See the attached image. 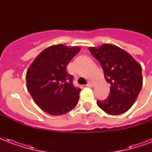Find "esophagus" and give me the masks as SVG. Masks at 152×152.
I'll use <instances>...</instances> for the list:
<instances>
[{
    "label": "esophagus",
    "instance_id": "esophagus-1",
    "mask_svg": "<svg viewBox=\"0 0 152 152\" xmlns=\"http://www.w3.org/2000/svg\"><path fill=\"white\" fill-rule=\"evenodd\" d=\"M86 86H87V87H90V88L93 87V82H92V81H89V82H88V83L87 85H86Z\"/></svg>",
    "mask_w": 152,
    "mask_h": 152
}]
</instances>
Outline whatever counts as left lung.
<instances>
[{
    "instance_id": "8db88e82",
    "label": "left lung",
    "mask_w": 152,
    "mask_h": 152,
    "mask_svg": "<svg viewBox=\"0 0 152 152\" xmlns=\"http://www.w3.org/2000/svg\"><path fill=\"white\" fill-rule=\"evenodd\" d=\"M88 50L104 71V79L110 84V93L96 104L110 115L126 113L135 102L142 86V67L130 54L115 45L105 43Z\"/></svg>"
}]
</instances>
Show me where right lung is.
<instances>
[{"label":"right lung","mask_w":152,"mask_h":152,"mask_svg":"<svg viewBox=\"0 0 152 152\" xmlns=\"http://www.w3.org/2000/svg\"><path fill=\"white\" fill-rule=\"evenodd\" d=\"M80 50L79 47L50 46L36 57L26 72V88L42 110L59 116L75 108L80 88L72 85L67 66Z\"/></svg>","instance_id":"add662e5"}]
</instances>
